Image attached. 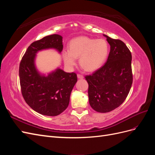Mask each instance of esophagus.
Segmentation results:
<instances>
[{"label":"esophagus","instance_id":"esophagus-1","mask_svg":"<svg viewBox=\"0 0 155 155\" xmlns=\"http://www.w3.org/2000/svg\"><path fill=\"white\" fill-rule=\"evenodd\" d=\"M77 76H78V78L79 79H83V78H84L82 74H78L77 75Z\"/></svg>","mask_w":155,"mask_h":155}]
</instances>
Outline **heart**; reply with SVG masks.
I'll return each instance as SVG.
<instances>
[{"label":"heart","mask_w":155,"mask_h":155,"mask_svg":"<svg viewBox=\"0 0 155 155\" xmlns=\"http://www.w3.org/2000/svg\"><path fill=\"white\" fill-rule=\"evenodd\" d=\"M109 46L103 39H94L88 37H79L69 43V50L63 51L65 65L72 68L79 58L81 66L87 71H93L100 68L108 57Z\"/></svg>","instance_id":"heart-1"}]
</instances>
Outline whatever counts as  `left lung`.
Returning <instances> with one entry per match:
<instances>
[{
  "instance_id": "1",
  "label": "left lung",
  "mask_w": 155,
  "mask_h": 155,
  "mask_svg": "<svg viewBox=\"0 0 155 155\" xmlns=\"http://www.w3.org/2000/svg\"><path fill=\"white\" fill-rule=\"evenodd\" d=\"M104 35L110 46L107 62L85 76L89 104L94 110L101 113L113 110L122 104L133 83L129 49L121 40Z\"/></svg>"
}]
</instances>
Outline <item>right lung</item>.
Segmentation results:
<instances>
[{"mask_svg": "<svg viewBox=\"0 0 155 155\" xmlns=\"http://www.w3.org/2000/svg\"><path fill=\"white\" fill-rule=\"evenodd\" d=\"M63 37L58 34L34 41L27 48L19 65L22 95L26 104L38 113L50 116L60 114L69 104L70 94L78 81L77 74L58 68L47 76L40 74L35 66L38 51L54 48L63 50Z\"/></svg>", "mask_w": 155, "mask_h": 155, "instance_id": "1", "label": "right lung"}]
</instances>
